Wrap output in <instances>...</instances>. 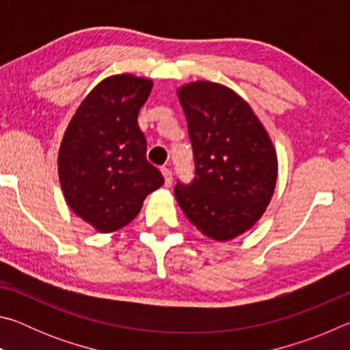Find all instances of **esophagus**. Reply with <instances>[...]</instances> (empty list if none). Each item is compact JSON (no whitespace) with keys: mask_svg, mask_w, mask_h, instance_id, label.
Instances as JSON below:
<instances>
[{"mask_svg":"<svg viewBox=\"0 0 350 350\" xmlns=\"http://www.w3.org/2000/svg\"><path fill=\"white\" fill-rule=\"evenodd\" d=\"M162 174H163V179H165V187H171V183H173V174H171L170 168H162Z\"/></svg>","mask_w":350,"mask_h":350,"instance_id":"34e87169","label":"esophagus"}]
</instances>
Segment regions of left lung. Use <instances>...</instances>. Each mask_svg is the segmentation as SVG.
I'll use <instances>...</instances> for the list:
<instances>
[{
    "label": "left lung",
    "instance_id": "left-lung-1",
    "mask_svg": "<svg viewBox=\"0 0 350 350\" xmlns=\"http://www.w3.org/2000/svg\"><path fill=\"white\" fill-rule=\"evenodd\" d=\"M193 146L194 179L177 180L182 211L205 236L233 239L264 215L278 161L267 131L234 91L196 81L177 91Z\"/></svg>",
    "mask_w": 350,
    "mask_h": 350
}]
</instances>
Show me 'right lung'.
Wrapping results in <instances>:
<instances>
[{
	"label": "right lung",
	"instance_id": "1",
	"mask_svg": "<svg viewBox=\"0 0 350 350\" xmlns=\"http://www.w3.org/2000/svg\"><path fill=\"white\" fill-rule=\"evenodd\" d=\"M152 81L122 74L100 81L70 120L58 152V177L68 205L100 233L139 215L163 176L146 161L137 116Z\"/></svg>",
	"mask_w": 350,
	"mask_h": 350
}]
</instances>
